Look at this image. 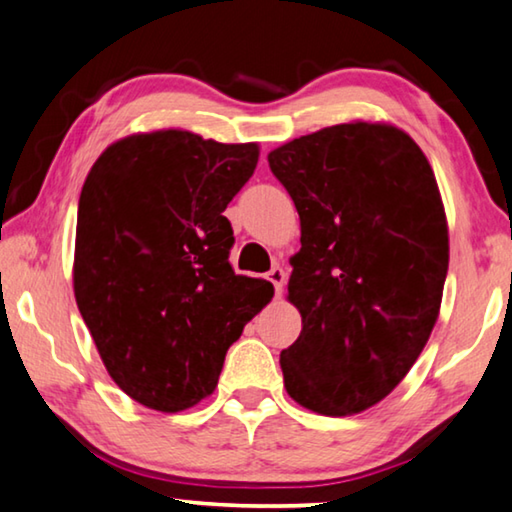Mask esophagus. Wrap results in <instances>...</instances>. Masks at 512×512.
Returning <instances> with one entry per match:
<instances>
[{
	"instance_id": "obj_1",
	"label": "esophagus",
	"mask_w": 512,
	"mask_h": 512,
	"mask_svg": "<svg viewBox=\"0 0 512 512\" xmlns=\"http://www.w3.org/2000/svg\"><path fill=\"white\" fill-rule=\"evenodd\" d=\"M267 279L272 281V286H274V292H276V297L281 295L283 292V286H286V272H283V267H279V265H274L270 272H267Z\"/></svg>"
}]
</instances>
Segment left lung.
Returning <instances> with one entry per match:
<instances>
[{
  "instance_id": "1",
  "label": "left lung",
  "mask_w": 512,
  "mask_h": 512,
  "mask_svg": "<svg viewBox=\"0 0 512 512\" xmlns=\"http://www.w3.org/2000/svg\"><path fill=\"white\" fill-rule=\"evenodd\" d=\"M301 222L288 299L301 333L281 351L299 406L342 417L408 374L438 320L449 267L445 206L429 161L397 127L335 124L267 156Z\"/></svg>"
}]
</instances>
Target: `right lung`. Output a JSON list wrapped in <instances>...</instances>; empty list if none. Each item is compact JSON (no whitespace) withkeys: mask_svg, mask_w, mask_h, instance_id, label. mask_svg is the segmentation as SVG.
Returning a JSON list of instances; mask_svg holds the SVG:
<instances>
[{"mask_svg":"<svg viewBox=\"0 0 512 512\" xmlns=\"http://www.w3.org/2000/svg\"><path fill=\"white\" fill-rule=\"evenodd\" d=\"M258 145L136 133L106 147L79 197L74 297L111 379L138 404L179 413L211 395L224 356L272 299L233 272L222 215Z\"/></svg>","mask_w":512,"mask_h":512,"instance_id":"right-lung-1","label":"right lung"}]
</instances>
